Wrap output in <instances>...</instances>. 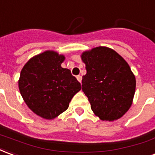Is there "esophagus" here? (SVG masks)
I'll use <instances>...</instances> for the list:
<instances>
[{
    "instance_id": "1",
    "label": "esophagus",
    "mask_w": 155,
    "mask_h": 155,
    "mask_svg": "<svg viewBox=\"0 0 155 155\" xmlns=\"http://www.w3.org/2000/svg\"><path fill=\"white\" fill-rule=\"evenodd\" d=\"M77 79L78 80L80 83H81V82H82V76H80V75L77 76Z\"/></svg>"
}]
</instances>
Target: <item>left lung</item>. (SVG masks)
Here are the masks:
<instances>
[{"label":"left lung","instance_id":"8db88e82","mask_svg":"<svg viewBox=\"0 0 155 155\" xmlns=\"http://www.w3.org/2000/svg\"><path fill=\"white\" fill-rule=\"evenodd\" d=\"M87 73L82 87L94 114L114 121L129 109L136 87L135 77L128 62L114 50L97 47L83 52Z\"/></svg>","mask_w":155,"mask_h":155}]
</instances>
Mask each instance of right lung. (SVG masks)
<instances>
[{
	"mask_svg": "<svg viewBox=\"0 0 155 155\" xmlns=\"http://www.w3.org/2000/svg\"><path fill=\"white\" fill-rule=\"evenodd\" d=\"M63 55L46 51L24 65L18 81L20 93L28 107L46 119H53L68 109L82 87L69 69L62 68Z\"/></svg>",
	"mask_w": 155,
	"mask_h": 155,
	"instance_id": "1",
	"label": "right lung"
}]
</instances>
